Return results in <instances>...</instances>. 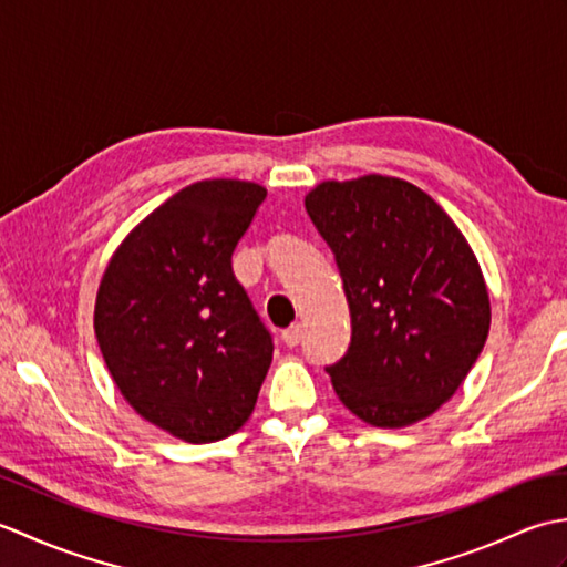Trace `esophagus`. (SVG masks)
<instances>
[{
    "label": "esophagus",
    "mask_w": 567,
    "mask_h": 567,
    "mask_svg": "<svg viewBox=\"0 0 567 567\" xmlns=\"http://www.w3.org/2000/svg\"><path fill=\"white\" fill-rule=\"evenodd\" d=\"M302 336H305L302 323H292L290 329H285V331H282V341H285V346L295 348V346L302 343Z\"/></svg>",
    "instance_id": "obj_1"
}]
</instances>
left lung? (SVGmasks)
Instances as JSON below:
<instances>
[{
    "mask_svg": "<svg viewBox=\"0 0 567 567\" xmlns=\"http://www.w3.org/2000/svg\"><path fill=\"white\" fill-rule=\"evenodd\" d=\"M305 207L351 309L348 351L327 365L339 400L380 429L431 416L489 331L487 287L461 228L426 192L382 175L321 183Z\"/></svg>",
    "mask_w": 567,
    "mask_h": 567,
    "instance_id": "left-lung-1",
    "label": "left lung"
}]
</instances>
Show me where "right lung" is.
Masks as SVG:
<instances>
[{"label": "right lung", "mask_w": 567, "mask_h": 567, "mask_svg": "<svg viewBox=\"0 0 567 567\" xmlns=\"http://www.w3.org/2000/svg\"><path fill=\"white\" fill-rule=\"evenodd\" d=\"M265 199L240 179H204L146 216L102 277L94 333L136 412L187 443L231 436L256 406L272 360L234 275V250Z\"/></svg>", "instance_id": "obj_1"}]
</instances>
